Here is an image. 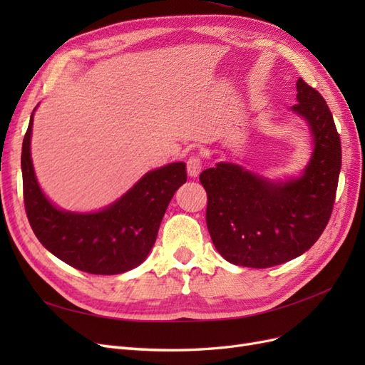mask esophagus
Here are the masks:
<instances>
[{"mask_svg": "<svg viewBox=\"0 0 365 365\" xmlns=\"http://www.w3.org/2000/svg\"><path fill=\"white\" fill-rule=\"evenodd\" d=\"M201 169H202V161L197 157H190L187 160V173H189L190 178H196V176L201 173Z\"/></svg>", "mask_w": 365, "mask_h": 365, "instance_id": "esophagus-1", "label": "esophagus"}]
</instances>
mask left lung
Listing matches in <instances>:
<instances>
[{"instance_id":"1","label":"left lung","mask_w":365,"mask_h":365,"mask_svg":"<svg viewBox=\"0 0 365 365\" xmlns=\"http://www.w3.org/2000/svg\"><path fill=\"white\" fill-rule=\"evenodd\" d=\"M297 105L312 152L297 176L268 178L244 165L219 161L200 180L208 196L207 228L227 262L269 268L302 256L324 231L341 170V141L323 96L302 77Z\"/></svg>"}]
</instances>
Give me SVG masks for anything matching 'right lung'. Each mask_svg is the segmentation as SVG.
I'll return each mask as SVG.
<instances>
[{
    "instance_id": "obj_1",
    "label": "right lung",
    "mask_w": 365,
    "mask_h": 365,
    "mask_svg": "<svg viewBox=\"0 0 365 365\" xmlns=\"http://www.w3.org/2000/svg\"><path fill=\"white\" fill-rule=\"evenodd\" d=\"M36 108L21 153L24 204L33 233L53 256L79 271L115 275L137 268L155 244L175 192L187 181L185 163L146 172L118 200L97 212L63 210L43 193L33 168L30 145Z\"/></svg>"
}]
</instances>
